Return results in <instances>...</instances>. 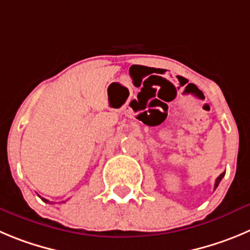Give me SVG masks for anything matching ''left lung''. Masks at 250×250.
<instances>
[{"mask_svg": "<svg viewBox=\"0 0 250 250\" xmlns=\"http://www.w3.org/2000/svg\"><path fill=\"white\" fill-rule=\"evenodd\" d=\"M225 174H226V172H222V174H221L220 176H218V178L216 179V183H214V190H216V188H217V186H218V184L221 183V180H222V179H223V176H225Z\"/></svg>", "mask_w": 250, "mask_h": 250, "instance_id": "1", "label": "left lung"}]
</instances>
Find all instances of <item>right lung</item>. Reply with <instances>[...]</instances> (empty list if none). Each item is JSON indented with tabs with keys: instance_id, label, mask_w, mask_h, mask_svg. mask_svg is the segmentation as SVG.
Returning <instances> with one entry per match:
<instances>
[{
	"instance_id": "obj_1",
	"label": "right lung",
	"mask_w": 250,
	"mask_h": 250,
	"mask_svg": "<svg viewBox=\"0 0 250 250\" xmlns=\"http://www.w3.org/2000/svg\"><path fill=\"white\" fill-rule=\"evenodd\" d=\"M42 200H43V201H44V202H46V204H51V202H49V201H48V200H45V199H42Z\"/></svg>"
}]
</instances>
